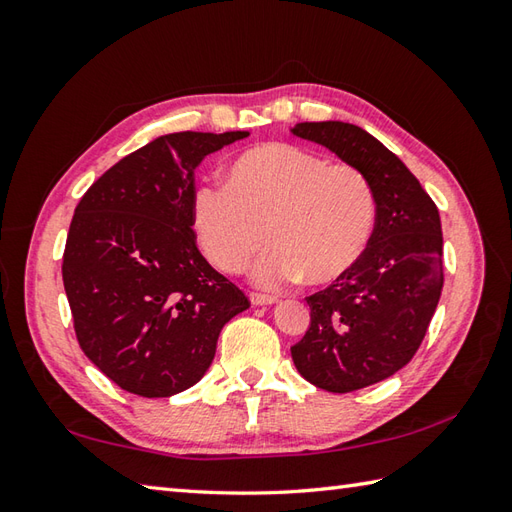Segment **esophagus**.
<instances>
[{"mask_svg":"<svg viewBox=\"0 0 512 512\" xmlns=\"http://www.w3.org/2000/svg\"><path fill=\"white\" fill-rule=\"evenodd\" d=\"M277 301L275 295H262V292H250V303L253 306H273Z\"/></svg>","mask_w":512,"mask_h":512,"instance_id":"esophagus-1","label":"esophagus"}]
</instances>
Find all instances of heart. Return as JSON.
Here are the masks:
<instances>
[{"label":"heart","instance_id":"heart-1","mask_svg":"<svg viewBox=\"0 0 512 512\" xmlns=\"http://www.w3.org/2000/svg\"><path fill=\"white\" fill-rule=\"evenodd\" d=\"M376 193L350 162H328L290 143L250 147L226 167L224 184L202 182L191 198L195 237L224 273L255 270L262 286L306 277L310 286L343 279L361 262L376 228Z\"/></svg>","mask_w":512,"mask_h":512}]
</instances>
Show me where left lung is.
Listing matches in <instances>:
<instances>
[{
  "mask_svg": "<svg viewBox=\"0 0 512 512\" xmlns=\"http://www.w3.org/2000/svg\"><path fill=\"white\" fill-rule=\"evenodd\" d=\"M292 134L361 169L376 193V228L361 262L306 297L310 328L290 347L299 374L347 394L396 374L427 334L444 284L438 206L402 160L365 129L297 123Z\"/></svg>",
  "mask_w": 512,
  "mask_h": 512,
  "instance_id": "left-lung-1",
  "label": "left lung"
}]
</instances>
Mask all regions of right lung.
I'll return each instance as SVG.
<instances>
[{"label": "right lung", "mask_w": 512, "mask_h": 512, "mask_svg": "<svg viewBox=\"0 0 512 512\" xmlns=\"http://www.w3.org/2000/svg\"><path fill=\"white\" fill-rule=\"evenodd\" d=\"M248 132L167 134L118 160L74 209L63 286L85 356L129 391L167 398L198 383L248 297L195 244L193 171Z\"/></svg>", "instance_id": "add662e5"}]
</instances>
